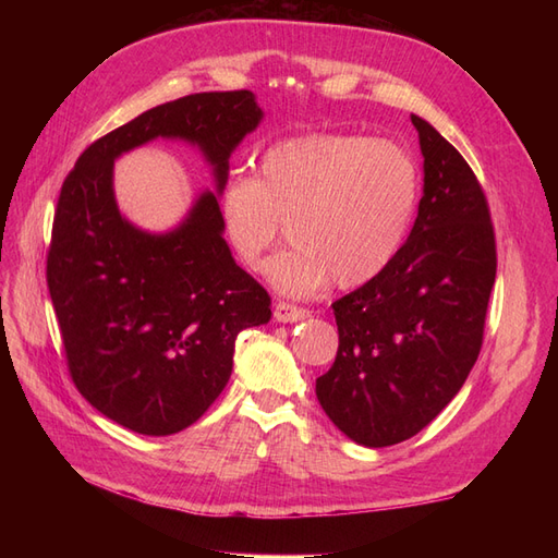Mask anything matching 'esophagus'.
Masks as SVG:
<instances>
[{
    "label": "esophagus",
    "instance_id": "34e87169",
    "mask_svg": "<svg viewBox=\"0 0 558 558\" xmlns=\"http://www.w3.org/2000/svg\"><path fill=\"white\" fill-rule=\"evenodd\" d=\"M305 316H310L307 310H302L298 305H291V302H277L275 305V318L279 324H295V320H302Z\"/></svg>",
    "mask_w": 558,
    "mask_h": 558
}]
</instances>
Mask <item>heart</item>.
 <instances>
[{"instance_id": "obj_1", "label": "heart", "mask_w": 558, "mask_h": 558, "mask_svg": "<svg viewBox=\"0 0 558 558\" xmlns=\"http://www.w3.org/2000/svg\"><path fill=\"white\" fill-rule=\"evenodd\" d=\"M421 195L408 148L363 134H310L269 146L258 177L232 174L218 193L226 238L258 269L286 223L293 246L269 263L279 291L312 295L379 277L402 248Z\"/></svg>"}]
</instances>
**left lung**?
<instances>
[{
  "label": "left lung",
  "mask_w": 558,
  "mask_h": 558,
  "mask_svg": "<svg viewBox=\"0 0 558 558\" xmlns=\"http://www.w3.org/2000/svg\"><path fill=\"white\" fill-rule=\"evenodd\" d=\"M424 197L408 242L379 277L332 302L340 347L316 379L320 408L353 442L410 440L475 365L496 281V234L470 165L424 118Z\"/></svg>",
  "instance_id": "left-lung-1"
}]
</instances>
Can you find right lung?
Returning <instances> with one entry per match:
<instances>
[{
    "mask_svg": "<svg viewBox=\"0 0 558 558\" xmlns=\"http://www.w3.org/2000/svg\"><path fill=\"white\" fill-rule=\"evenodd\" d=\"M260 121L251 90L185 95L90 144L62 183L46 281L66 365L78 393L134 433L195 424L230 379L238 335L272 316L218 216L232 150ZM158 136L197 145L217 181L170 233L132 227L112 197L114 158Z\"/></svg>",
    "mask_w": 558,
    "mask_h": 558,
    "instance_id": "obj_1",
    "label": "right lung"
}]
</instances>
